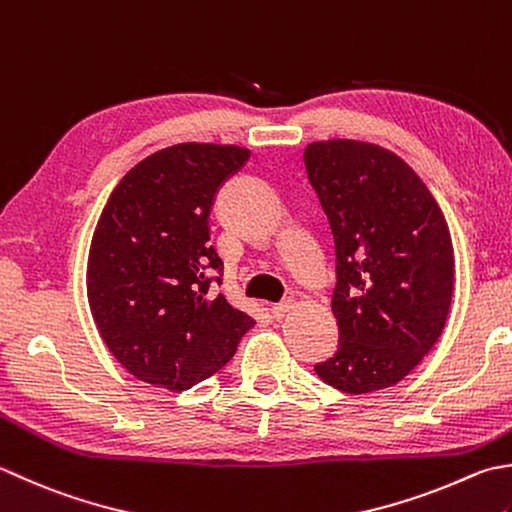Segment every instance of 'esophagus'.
Instances as JSON below:
<instances>
[{
    "instance_id": "esophagus-1",
    "label": "esophagus",
    "mask_w": 512,
    "mask_h": 512,
    "mask_svg": "<svg viewBox=\"0 0 512 512\" xmlns=\"http://www.w3.org/2000/svg\"><path fill=\"white\" fill-rule=\"evenodd\" d=\"M293 299H284V302H279V304H275L273 308H270V313H273V317L275 319H284L290 310H293Z\"/></svg>"
}]
</instances>
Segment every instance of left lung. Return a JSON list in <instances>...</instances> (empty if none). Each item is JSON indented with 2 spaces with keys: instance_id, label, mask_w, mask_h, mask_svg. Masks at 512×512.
Listing matches in <instances>:
<instances>
[{
  "instance_id": "obj_1",
  "label": "left lung",
  "mask_w": 512,
  "mask_h": 512,
  "mask_svg": "<svg viewBox=\"0 0 512 512\" xmlns=\"http://www.w3.org/2000/svg\"><path fill=\"white\" fill-rule=\"evenodd\" d=\"M335 239V357L315 373L348 395L375 393L413 370L442 335L455 282L442 208L402 157L328 139L304 150Z\"/></svg>"
}]
</instances>
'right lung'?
Masks as SVG:
<instances>
[{
  "mask_svg": "<svg viewBox=\"0 0 512 512\" xmlns=\"http://www.w3.org/2000/svg\"><path fill=\"white\" fill-rule=\"evenodd\" d=\"M248 157L233 144L162 148L128 170L99 215L88 306L110 353L139 382L173 393L195 386L255 326L210 288V275L224 268L210 246V208Z\"/></svg>",
  "mask_w": 512,
  "mask_h": 512,
  "instance_id": "add662e5",
  "label": "right lung"
}]
</instances>
